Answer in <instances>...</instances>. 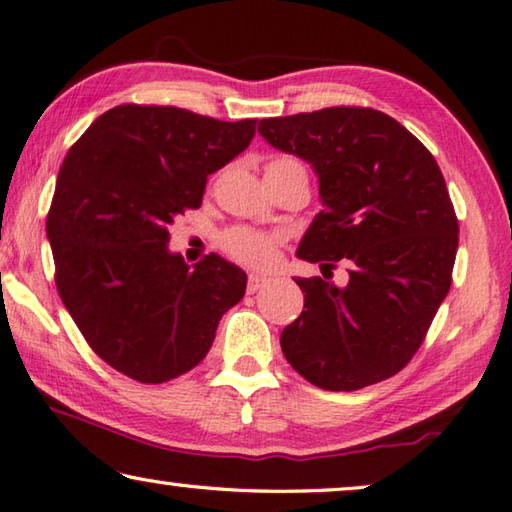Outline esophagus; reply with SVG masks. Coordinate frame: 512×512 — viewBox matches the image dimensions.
<instances>
[{"label":"esophagus","instance_id":"34e87169","mask_svg":"<svg viewBox=\"0 0 512 512\" xmlns=\"http://www.w3.org/2000/svg\"><path fill=\"white\" fill-rule=\"evenodd\" d=\"M265 285H267V278H265V276L249 274V281H247V292H249V294H256L258 289H263Z\"/></svg>","mask_w":512,"mask_h":512}]
</instances>
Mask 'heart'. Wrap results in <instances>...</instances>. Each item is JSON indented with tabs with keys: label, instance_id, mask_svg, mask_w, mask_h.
<instances>
[{
	"label": "heart",
	"instance_id": "b5f03b06",
	"mask_svg": "<svg viewBox=\"0 0 512 512\" xmlns=\"http://www.w3.org/2000/svg\"><path fill=\"white\" fill-rule=\"evenodd\" d=\"M285 165H301L292 158H276L267 165V169L274 167H285ZM223 247L225 252L234 256L240 263L247 265H256L263 267L269 260L274 258V249H276V238L260 234L256 229H247V227H236L229 229L223 236Z\"/></svg>",
	"mask_w": 512,
	"mask_h": 512
}]
</instances>
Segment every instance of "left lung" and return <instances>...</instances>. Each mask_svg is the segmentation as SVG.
Returning <instances> with one entry per match:
<instances>
[{
  "instance_id": "1",
  "label": "left lung",
  "mask_w": 512,
  "mask_h": 512,
  "mask_svg": "<svg viewBox=\"0 0 512 512\" xmlns=\"http://www.w3.org/2000/svg\"><path fill=\"white\" fill-rule=\"evenodd\" d=\"M274 149L310 162L323 209L296 256L350 281L296 278L301 316L281 334L292 368L332 392L397 374L419 350L452 283L459 223L432 153L390 115L363 106L260 120Z\"/></svg>"
}]
</instances>
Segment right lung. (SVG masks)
Listing matches in <instances>:
<instances>
[{
    "instance_id": "add662e5",
    "label": "right lung",
    "mask_w": 512,
    "mask_h": 512,
    "mask_svg": "<svg viewBox=\"0 0 512 512\" xmlns=\"http://www.w3.org/2000/svg\"><path fill=\"white\" fill-rule=\"evenodd\" d=\"M256 120L122 104L66 153L46 218L62 303L122 374L165 383L205 359L247 274L218 254L194 267L169 252V225L198 209L207 178L249 147Z\"/></svg>"
}]
</instances>
